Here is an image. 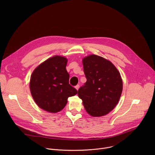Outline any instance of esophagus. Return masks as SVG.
<instances>
[{
  "label": "esophagus",
  "mask_w": 155,
  "mask_h": 155,
  "mask_svg": "<svg viewBox=\"0 0 155 155\" xmlns=\"http://www.w3.org/2000/svg\"><path fill=\"white\" fill-rule=\"evenodd\" d=\"M75 87L76 88V90H78V89H79V87H80V85H79V84H77V85H76Z\"/></svg>",
  "instance_id": "34e87169"
}]
</instances>
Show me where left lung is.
<instances>
[{"instance_id":"obj_1","label":"left lung","mask_w":155,"mask_h":155,"mask_svg":"<svg viewBox=\"0 0 155 155\" xmlns=\"http://www.w3.org/2000/svg\"><path fill=\"white\" fill-rule=\"evenodd\" d=\"M86 82L78 91L87 114L102 117L117 105L123 90V81L115 66L108 60L91 54L83 59Z\"/></svg>"}]
</instances>
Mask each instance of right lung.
<instances>
[{
	"mask_svg": "<svg viewBox=\"0 0 155 155\" xmlns=\"http://www.w3.org/2000/svg\"><path fill=\"white\" fill-rule=\"evenodd\" d=\"M67 63V58L54 56L40 64L32 74L29 83L32 96L37 105L47 112L61 111L68 97L78 93L69 84Z\"/></svg>",
	"mask_w": 155,
	"mask_h": 155,
	"instance_id": "right-lung-1",
	"label": "right lung"
}]
</instances>
